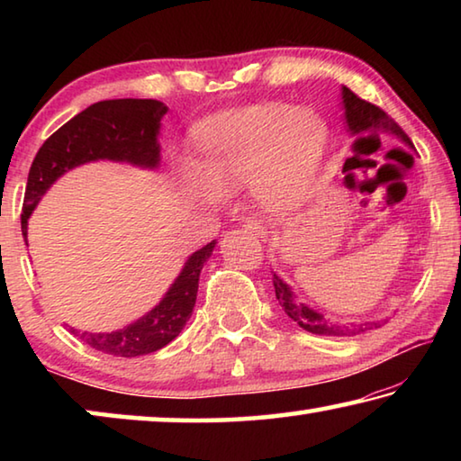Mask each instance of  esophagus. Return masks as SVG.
<instances>
[{
	"mask_svg": "<svg viewBox=\"0 0 461 461\" xmlns=\"http://www.w3.org/2000/svg\"><path fill=\"white\" fill-rule=\"evenodd\" d=\"M241 228L248 230V231H252L254 236H260V238H267L268 236V231L264 230V225L258 220H254V217H248V220L244 221V225H241Z\"/></svg>",
	"mask_w": 461,
	"mask_h": 461,
	"instance_id": "1",
	"label": "esophagus"
}]
</instances>
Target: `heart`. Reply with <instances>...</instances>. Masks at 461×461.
Instances as JSON below:
<instances>
[{
  "label": "heart",
  "instance_id": "1",
  "mask_svg": "<svg viewBox=\"0 0 461 461\" xmlns=\"http://www.w3.org/2000/svg\"><path fill=\"white\" fill-rule=\"evenodd\" d=\"M330 142L325 122L309 109L258 104L217 112L194 134L197 162L178 160L185 191L213 203L254 185L272 209L309 191Z\"/></svg>",
  "mask_w": 461,
  "mask_h": 461
}]
</instances>
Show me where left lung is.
Masks as SVG:
<instances>
[{
	"mask_svg": "<svg viewBox=\"0 0 461 461\" xmlns=\"http://www.w3.org/2000/svg\"><path fill=\"white\" fill-rule=\"evenodd\" d=\"M341 107H343V122H346L349 136H360V134H366V131H376L378 134L380 131V134L393 136L404 146L412 148V142L401 130L399 123H394L380 107L360 99L348 87H341ZM272 285H275L278 305L283 307L285 313L291 317L296 325L303 327V330L309 333L327 335V338H352V335L366 333L374 330V327H380V323H384L382 319L380 321L378 319H374V321H357V323L331 321V319H327L321 311L309 307L307 303H301L299 296L293 293V286L288 285L278 272L272 275Z\"/></svg>",
	"mask_w": 461,
	"mask_h": 461,
	"instance_id": "8db88e82",
	"label": "left lung"
}]
</instances>
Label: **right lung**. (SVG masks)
<instances>
[{
  "mask_svg": "<svg viewBox=\"0 0 461 461\" xmlns=\"http://www.w3.org/2000/svg\"><path fill=\"white\" fill-rule=\"evenodd\" d=\"M168 107L156 99H109L93 104L46 140L30 167L22 236L28 244V220L46 191L62 175L87 162L112 160L156 170L160 167V126ZM217 240L185 260L165 296L130 325L115 331H79L68 327L87 346L104 354L136 357L158 352L173 341L191 319L199 291L203 264L212 258Z\"/></svg>",
  "mask_w": 461,
  "mask_h": 461,
  "instance_id": "obj_1",
  "label": "right lung"
}]
</instances>
